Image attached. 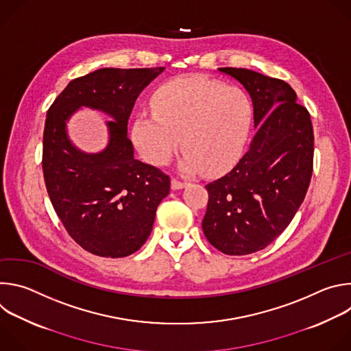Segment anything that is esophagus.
Segmentation results:
<instances>
[{
	"mask_svg": "<svg viewBox=\"0 0 351 351\" xmlns=\"http://www.w3.org/2000/svg\"><path fill=\"white\" fill-rule=\"evenodd\" d=\"M171 186H172L173 190H179V189H183V187L186 186V182H182V180L173 178V179L171 180Z\"/></svg>",
	"mask_w": 351,
	"mask_h": 351,
	"instance_id": "1",
	"label": "esophagus"
}]
</instances>
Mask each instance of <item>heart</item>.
Here are the masks:
<instances>
[{
    "label": "heart",
    "mask_w": 351,
    "mask_h": 351,
    "mask_svg": "<svg viewBox=\"0 0 351 351\" xmlns=\"http://www.w3.org/2000/svg\"><path fill=\"white\" fill-rule=\"evenodd\" d=\"M153 114L140 112L132 141L152 165H167L182 141L184 172L221 175L240 160L254 119L248 93L203 75L162 83L152 97Z\"/></svg>",
    "instance_id": "b5f03b06"
}]
</instances>
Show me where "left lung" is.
Masks as SVG:
<instances>
[{"label": "left lung", "instance_id": "8db88e82", "mask_svg": "<svg viewBox=\"0 0 351 351\" xmlns=\"http://www.w3.org/2000/svg\"><path fill=\"white\" fill-rule=\"evenodd\" d=\"M253 99L257 132L225 176L208 183L207 240L228 256L265 248L291 222L310 186L314 130L310 112L283 80L244 68H219Z\"/></svg>", "mask_w": 351, "mask_h": 351}]
</instances>
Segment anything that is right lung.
<instances>
[{
	"label": "right lung",
	"instance_id": "1",
	"mask_svg": "<svg viewBox=\"0 0 351 351\" xmlns=\"http://www.w3.org/2000/svg\"><path fill=\"white\" fill-rule=\"evenodd\" d=\"M165 68H103L73 79L47 111L43 173L53 207L86 252L107 258L133 254L152 233L171 189L161 169L133 157L128 121L141 90ZM80 106L111 114L110 143L86 155L69 141L66 121Z\"/></svg>",
	"mask_w": 351,
	"mask_h": 351
}]
</instances>
